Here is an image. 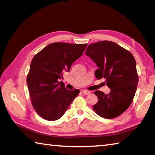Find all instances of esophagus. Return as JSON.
<instances>
[{
  "label": "esophagus",
  "mask_w": 155,
  "mask_h": 155,
  "mask_svg": "<svg viewBox=\"0 0 155 155\" xmlns=\"http://www.w3.org/2000/svg\"><path fill=\"white\" fill-rule=\"evenodd\" d=\"M82 92L83 93V94H86V95H87V94H91V91H86V90H82Z\"/></svg>",
  "instance_id": "34e87169"
}]
</instances>
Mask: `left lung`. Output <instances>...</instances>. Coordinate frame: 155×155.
<instances>
[{
	"instance_id": "left-lung-1",
	"label": "left lung",
	"mask_w": 155,
	"mask_h": 155,
	"mask_svg": "<svg viewBox=\"0 0 155 155\" xmlns=\"http://www.w3.org/2000/svg\"><path fill=\"white\" fill-rule=\"evenodd\" d=\"M86 55L98 67L94 75L104 78L110 88L109 94L96 91L98 102L93 110L107 119L118 117L128 109L136 92L138 75L136 62L131 52L117 43L102 41L89 45Z\"/></svg>"
}]
</instances>
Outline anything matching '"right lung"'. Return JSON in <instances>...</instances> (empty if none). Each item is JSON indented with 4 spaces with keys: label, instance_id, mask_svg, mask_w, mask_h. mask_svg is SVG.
I'll return each instance as SVG.
<instances>
[{
    "label": "right lung",
    "instance_id": "add662e5",
    "mask_svg": "<svg viewBox=\"0 0 155 155\" xmlns=\"http://www.w3.org/2000/svg\"><path fill=\"white\" fill-rule=\"evenodd\" d=\"M87 44L52 43L32 58L27 76L30 97L35 110L48 120H56L66 112L80 93L69 91L59 80L82 55Z\"/></svg>",
    "mask_w": 155,
    "mask_h": 155
}]
</instances>
